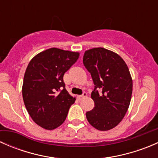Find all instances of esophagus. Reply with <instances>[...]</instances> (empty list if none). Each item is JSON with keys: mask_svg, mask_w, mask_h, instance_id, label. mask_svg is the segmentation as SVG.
<instances>
[{"mask_svg": "<svg viewBox=\"0 0 158 158\" xmlns=\"http://www.w3.org/2000/svg\"><path fill=\"white\" fill-rule=\"evenodd\" d=\"M86 96H87V93H86V92H83V94H82V95H77V98H78V99L81 100V99H82V98H85V97H86Z\"/></svg>", "mask_w": 158, "mask_h": 158, "instance_id": "obj_1", "label": "esophagus"}]
</instances>
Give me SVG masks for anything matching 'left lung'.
<instances>
[{"label": "left lung", "instance_id": "8db88e82", "mask_svg": "<svg viewBox=\"0 0 158 158\" xmlns=\"http://www.w3.org/2000/svg\"><path fill=\"white\" fill-rule=\"evenodd\" d=\"M83 64L95 85V107L85 114L87 120L97 130H110L122 122L130 105L133 82L128 66L118 54L102 47L85 51Z\"/></svg>", "mask_w": 158, "mask_h": 158}]
</instances>
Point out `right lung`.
Instances as JSON below:
<instances>
[{"mask_svg":"<svg viewBox=\"0 0 158 158\" xmlns=\"http://www.w3.org/2000/svg\"><path fill=\"white\" fill-rule=\"evenodd\" d=\"M79 52L50 48L35 56L23 77L22 95L33 122L47 130L58 128L75 102L65 89L63 76L77 61Z\"/></svg>","mask_w":158,"mask_h":158,"instance_id":"obj_1","label":"right lung"}]
</instances>
